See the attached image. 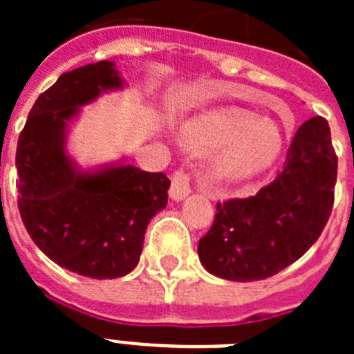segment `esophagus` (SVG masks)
Wrapping results in <instances>:
<instances>
[{
	"label": "esophagus",
	"instance_id": "34e87169",
	"mask_svg": "<svg viewBox=\"0 0 354 354\" xmlns=\"http://www.w3.org/2000/svg\"><path fill=\"white\" fill-rule=\"evenodd\" d=\"M192 193V184H189V177H187L186 171L177 170L171 177V186H170V196L175 202H180V200L186 198L187 195Z\"/></svg>",
	"mask_w": 354,
	"mask_h": 354
}]
</instances>
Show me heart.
I'll return each instance as SVG.
<instances>
[{"mask_svg":"<svg viewBox=\"0 0 354 354\" xmlns=\"http://www.w3.org/2000/svg\"><path fill=\"white\" fill-rule=\"evenodd\" d=\"M180 140L200 152H216L207 177L218 186H236L255 179L273 167L283 149L282 133L270 122L241 111H212L189 118Z\"/></svg>","mask_w":354,"mask_h":354,"instance_id":"1","label":"heart"}]
</instances>
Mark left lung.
I'll return each mask as SVG.
<instances>
[{
	"instance_id": "8db88e82",
	"label": "left lung",
	"mask_w": 354,
	"mask_h": 354,
	"mask_svg": "<svg viewBox=\"0 0 354 354\" xmlns=\"http://www.w3.org/2000/svg\"><path fill=\"white\" fill-rule=\"evenodd\" d=\"M335 180L330 126L314 117L296 131L273 183L255 196L216 205L214 223L198 243L202 266L232 282L264 280L286 270L323 232Z\"/></svg>"
}]
</instances>
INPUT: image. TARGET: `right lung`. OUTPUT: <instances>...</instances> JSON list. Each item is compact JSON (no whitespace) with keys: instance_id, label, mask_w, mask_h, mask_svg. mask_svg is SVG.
<instances>
[{"instance_id":"obj_1","label":"right lung","mask_w":354,"mask_h":354,"mask_svg":"<svg viewBox=\"0 0 354 354\" xmlns=\"http://www.w3.org/2000/svg\"><path fill=\"white\" fill-rule=\"evenodd\" d=\"M124 88L113 62L65 72L40 93L19 136V212L53 262L106 280L131 273L149 221L167 207L170 179L126 161L81 170L67 154V133L81 106Z\"/></svg>"}]
</instances>
